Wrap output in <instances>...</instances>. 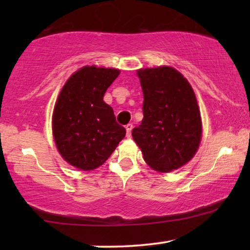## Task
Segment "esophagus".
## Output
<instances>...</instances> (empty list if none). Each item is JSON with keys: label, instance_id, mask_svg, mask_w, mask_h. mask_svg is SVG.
I'll list each match as a JSON object with an SVG mask.
<instances>
[{"label": "esophagus", "instance_id": "1", "mask_svg": "<svg viewBox=\"0 0 250 250\" xmlns=\"http://www.w3.org/2000/svg\"><path fill=\"white\" fill-rule=\"evenodd\" d=\"M125 128H126V136H127V138H131L133 124H131V123H129V124H127V125L125 126Z\"/></svg>", "mask_w": 250, "mask_h": 250}]
</instances>
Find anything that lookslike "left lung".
<instances>
[{"label":"left lung","mask_w":250,"mask_h":250,"mask_svg":"<svg viewBox=\"0 0 250 250\" xmlns=\"http://www.w3.org/2000/svg\"><path fill=\"white\" fill-rule=\"evenodd\" d=\"M143 91V119L132 136L146 163L168 173L189 162L201 139L196 95L187 78L172 67L138 70Z\"/></svg>","instance_id":"1"}]
</instances>
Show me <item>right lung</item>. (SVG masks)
<instances>
[{
  "instance_id": "obj_1",
  "label": "right lung",
  "mask_w": 250,
  "mask_h": 250,
  "mask_svg": "<svg viewBox=\"0 0 250 250\" xmlns=\"http://www.w3.org/2000/svg\"><path fill=\"white\" fill-rule=\"evenodd\" d=\"M118 75L114 68L85 66L71 75L58 97L52 116L54 142L74 167L98 168L124 139L126 129L104 101Z\"/></svg>"
}]
</instances>
